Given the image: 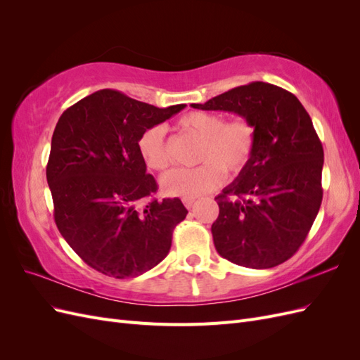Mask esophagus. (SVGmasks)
<instances>
[{
  "mask_svg": "<svg viewBox=\"0 0 360 360\" xmlns=\"http://www.w3.org/2000/svg\"><path fill=\"white\" fill-rule=\"evenodd\" d=\"M195 201H197V198H195V197H184V198H183V204L186 205L188 209H192Z\"/></svg>",
  "mask_w": 360,
  "mask_h": 360,
  "instance_id": "34e87169",
  "label": "esophagus"
}]
</instances>
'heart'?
Wrapping results in <instances>:
<instances>
[{
  "label": "heart",
  "mask_w": 360,
  "mask_h": 360,
  "mask_svg": "<svg viewBox=\"0 0 360 360\" xmlns=\"http://www.w3.org/2000/svg\"><path fill=\"white\" fill-rule=\"evenodd\" d=\"M177 127L201 141L193 169H174L162 179V188L172 197H198L219 188L230 176L240 174L252 158L257 144L255 126L245 117L225 120L217 112L195 111L179 118ZM144 163L155 171L169 167L165 130L160 126L146 129L138 139Z\"/></svg>",
  "instance_id": "heart-1"
}]
</instances>
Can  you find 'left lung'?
<instances>
[{"label":"left lung","mask_w":360,"mask_h":360,"mask_svg":"<svg viewBox=\"0 0 360 360\" xmlns=\"http://www.w3.org/2000/svg\"><path fill=\"white\" fill-rule=\"evenodd\" d=\"M191 106L234 112L257 130L248 167L214 198L217 254L250 269L284 263L304 242L323 200L324 153L309 114L290 91L259 81Z\"/></svg>","instance_id":"1"}]
</instances>
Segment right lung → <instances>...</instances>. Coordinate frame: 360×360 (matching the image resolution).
I'll return each mask as SVG.
<instances>
[{"label":"right lung","instance_id":"obj_1","mask_svg":"<svg viewBox=\"0 0 360 360\" xmlns=\"http://www.w3.org/2000/svg\"><path fill=\"white\" fill-rule=\"evenodd\" d=\"M184 106L101 90L68 108L53 130L46 167L53 219L75 252L106 276L135 278L158 266L188 214L179 198H153L158 183L138 150L146 129Z\"/></svg>","mask_w":360,"mask_h":360}]
</instances>
